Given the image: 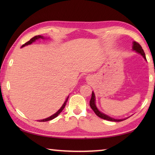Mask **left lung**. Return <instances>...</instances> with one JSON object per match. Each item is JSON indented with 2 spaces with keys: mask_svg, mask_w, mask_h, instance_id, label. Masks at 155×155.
Masks as SVG:
<instances>
[{
  "mask_svg": "<svg viewBox=\"0 0 155 155\" xmlns=\"http://www.w3.org/2000/svg\"><path fill=\"white\" fill-rule=\"evenodd\" d=\"M133 49L134 51H135L137 52H138V53H139V54L142 55L143 58L147 61L145 54H144L143 49L142 48V47H141V46L139 43H138V42H137L135 41L133 42ZM90 106H91L92 109H93V111L94 112V113L96 114L98 117H99L100 118H103V119L110 120V121H114V122H120V121H122V120H126V118H124V119H115V118H111L109 116H108V115L105 114L103 113H101V111L98 110L97 106H96V104H95V96H94V94L93 91L92 92V96H91V101H90Z\"/></svg>",
  "mask_w": 155,
  "mask_h": 155,
  "instance_id": "1",
  "label": "left lung"
}]
</instances>
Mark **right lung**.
<instances>
[{
  "label": "right lung",
  "mask_w": 155,
  "mask_h": 155,
  "mask_svg": "<svg viewBox=\"0 0 155 155\" xmlns=\"http://www.w3.org/2000/svg\"><path fill=\"white\" fill-rule=\"evenodd\" d=\"M38 38H44V37H42V36H41V35H38V36H35V37H34L33 38H32L30 41H28V42H26L25 44H24L22 46V47H24L25 46H26V45H31V44H32V42H35L36 40H37V39H38ZM68 97H67V99H66V101H65V102L64 103V104H62V106L61 107V108H60V109H59L57 113H56L55 114H52V116H51V117H48V118H45V119H42V120H38V121H40V122H46V121H48V120H52V119H53V118H56L57 117L58 115L60 114L61 112L62 111V110L64 109V108L65 107V105H66V104H67V101H68Z\"/></svg>",
  "instance_id": "right-lung-1"
}]
</instances>
